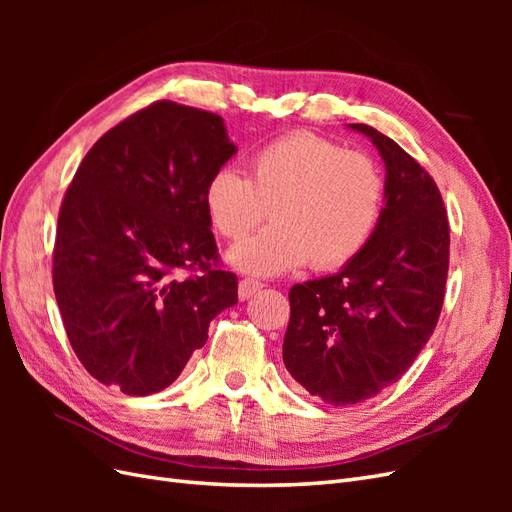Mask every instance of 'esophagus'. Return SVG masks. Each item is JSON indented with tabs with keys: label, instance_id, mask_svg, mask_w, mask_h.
<instances>
[{
	"label": "esophagus",
	"instance_id": "34e87169",
	"mask_svg": "<svg viewBox=\"0 0 512 512\" xmlns=\"http://www.w3.org/2000/svg\"><path fill=\"white\" fill-rule=\"evenodd\" d=\"M260 288H262V284L256 282V280H241V282H239V299H241V301H247L250 297H254V294H256Z\"/></svg>",
	"mask_w": 512,
	"mask_h": 512
}]
</instances>
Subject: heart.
<instances>
[{"label": "heart", "mask_w": 512, "mask_h": 512, "mask_svg": "<svg viewBox=\"0 0 512 512\" xmlns=\"http://www.w3.org/2000/svg\"><path fill=\"white\" fill-rule=\"evenodd\" d=\"M211 228L239 241L267 218L273 224L226 252L241 273L280 275L309 267L331 271L363 252L380 222L384 181L374 160L309 132L262 147L247 164L215 170L205 185Z\"/></svg>", "instance_id": "obj_1"}]
</instances>
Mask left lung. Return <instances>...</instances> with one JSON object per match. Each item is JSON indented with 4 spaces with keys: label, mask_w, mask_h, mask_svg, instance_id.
Returning a JSON list of instances; mask_svg holds the SVG:
<instances>
[{
    "label": "left lung",
    "mask_w": 512,
    "mask_h": 512,
    "mask_svg": "<svg viewBox=\"0 0 512 512\" xmlns=\"http://www.w3.org/2000/svg\"><path fill=\"white\" fill-rule=\"evenodd\" d=\"M384 162V207L363 252L333 275L292 286L284 365L309 395L352 406L397 382L429 342L448 275L438 185L389 136L350 123Z\"/></svg>",
    "instance_id": "1"
}]
</instances>
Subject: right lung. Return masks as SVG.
I'll use <instances>...</instances> for the list:
<instances>
[{
    "mask_svg": "<svg viewBox=\"0 0 512 512\" xmlns=\"http://www.w3.org/2000/svg\"><path fill=\"white\" fill-rule=\"evenodd\" d=\"M237 153L220 115L156 102L89 149L61 203L53 288L91 376L145 397L173 384L209 322L237 303L215 271L205 185ZM198 266L188 281L174 275Z\"/></svg>",
    "mask_w": 512,
    "mask_h": 512,
    "instance_id": "right-lung-1",
    "label": "right lung"
}]
</instances>
